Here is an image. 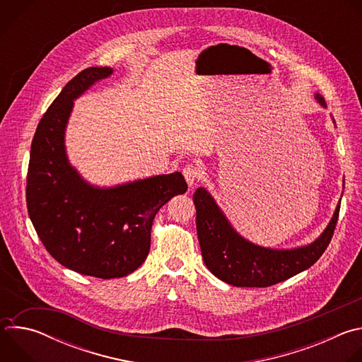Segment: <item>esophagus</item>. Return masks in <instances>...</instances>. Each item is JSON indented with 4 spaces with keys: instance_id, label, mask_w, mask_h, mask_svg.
I'll use <instances>...</instances> for the list:
<instances>
[{
    "instance_id": "1",
    "label": "esophagus",
    "mask_w": 362,
    "mask_h": 362,
    "mask_svg": "<svg viewBox=\"0 0 362 362\" xmlns=\"http://www.w3.org/2000/svg\"><path fill=\"white\" fill-rule=\"evenodd\" d=\"M183 176H185L187 185H189V186H193V185L202 177V170H200V168H199L197 165L189 163V165H186L185 169H183Z\"/></svg>"
}]
</instances>
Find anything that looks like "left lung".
Wrapping results in <instances>:
<instances>
[{
  "label": "left lung",
  "mask_w": 362,
  "mask_h": 362,
  "mask_svg": "<svg viewBox=\"0 0 362 362\" xmlns=\"http://www.w3.org/2000/svg\"><path fill=\"white\" fill-rule=\"evenodd\" d=\"M314 98L321 107L327 109L320 93ZM331 120L335 126L332 116ZM193 202L197 239L206 267L221 281L243 288H267L311 268L331 242L341 203L339 200L329 223L315 240L296 247L279 249L261 246L243 238L206 187L196 189Z\"/></svg>",
  "instance_id": "1"
}]
</instances>
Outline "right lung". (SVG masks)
<instances>
[{
	"label": "right lung",
	"mask_w": 362,
	"mask_h": 362,
	"mask_svg": "<svg viewBox=\"0 0 362 362\" xmlns=\"http://www.w3.org/2000/svg\"><path fill=\"white\" fill-rule=\"evenodd\" d=\"M113 73L88 67L66 84L37 126L27 176L28 215L48 253L101 279L123 278L144 262L154 216L187 190L180 172L97 186L70 163L66 130L74 100Z\"/></svg>",
	"instance_id": "right-lung-1"
}]
</instances>
